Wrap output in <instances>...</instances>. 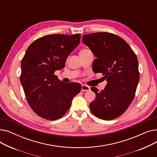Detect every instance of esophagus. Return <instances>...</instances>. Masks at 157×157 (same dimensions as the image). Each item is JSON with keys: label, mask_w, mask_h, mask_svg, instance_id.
Wrapping results in <instances>:
<instances>
[{"label": "esophagus", "mask_w": 157, "mask_h": 157, "mask_svg": "<svg viewBox=\"0 0 157 157\" xmlns=\"http://www.w3.org/2000/svg\"><path fill=\"white\" fill-rule=\"evenodd\" d=\"M90 90V88L85 85H82L81 86V91L82 92H88Z\"/></svg>", "instance_id": "34e87169"}]
</instances>
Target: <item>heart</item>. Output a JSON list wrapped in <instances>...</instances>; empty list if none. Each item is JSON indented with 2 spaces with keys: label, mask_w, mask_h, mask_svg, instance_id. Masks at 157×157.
<instances>
[{
  "label": "heart",
  "mask_w": 157,
  "mask_h": 157,
  "mask_svg": "<svg viewBox=\"0 0 157 157\" xmlns=\"http://www.w3.org/2000/svg\"><path fill=\"white\" fill-rule=\"evenodd\" d=\"M85 51H88V49H83V50H82L81 52H85Z\"/></svg>",
  "instance_id": "b5f03b06"
}]
</instances>
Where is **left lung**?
<instances>
[{"instance_id":"8db88e82","label":"left lung","mask_w":157,"mask_h":157,"mask_svg":"<svg viewBox=\"0 0 157 157\" xmlns=\"http://www.w3.org/2000/svg\"><path fill=\"white\" fill-rule=\"evenodd\" d=\"M82 40L97 58L92 65L94 72L102 73L107 81L101 91L91 88L96 98L90 104V109L102 120L118 118L135 96L139 80L137 58L124 39L111 33L86 34Z\"/></svg>"}]
</instances>
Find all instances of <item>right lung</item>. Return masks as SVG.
<instances>
[{
    "label": "right lung",
    "mask_w": 157,
    "mask_h": 157,
    "mask_svg": "<svg viewBox=\"0 0 157 157\" xmlns=\"http://www.w3.org/2000/svg\"><path fill=\"white\" fill-rule=\"evenodd\" d=\"M80 38L79 34L48 35L27 48L21 63L20 81L29 104L39 117L48 120L62 118L80 92L79 83H65L54 74L64 68Z\"/></svg>",
    "instance_id": "right-lung-1"
}]
</instances>
